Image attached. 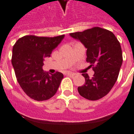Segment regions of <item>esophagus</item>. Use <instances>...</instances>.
Instances as JSON below:
<instances>
[{
	"label": "esophagus",
	"mask_w": 134,
	"mask_h": 134,
	"mask_svg": "<svg viewBox=\"0 0 134 134\" xmlns=\"http://www.w3.org/2000/svg\"><path fill=\"white\" fill-rule=\"evenodd\" d=\"M66 75H70V76H74L75 74L74 72H68L66 73Z\"/></svg>",
	"instance_id": "obj_1"
}]
</instances>
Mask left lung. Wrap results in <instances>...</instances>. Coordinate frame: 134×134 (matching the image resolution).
I'll return each mask as SVG.
<instances>
[{"label":"left lung","instance_id":"left-lung-1","mask_svg":"<svg viewBox=\"0 0 134 134\" xmlns=\"http://www.w3.org/2000/svg\"><path fill=\"white\" fill-rule=\"evenodd\" d=\"M70 35L87 48L86 61L95 72L92 78L86 73L82 74L85 82L77 88L80 95L90 100L103 98L115 85L123 62L120 42L113 32L100 27Z\"/></svg>","mask_w":134,"mask_h":134}]
</instances>
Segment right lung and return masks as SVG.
<instances>
[{
  "mask_svg": "<svg viewBox=\"0 0 134 134\" xmlns=\"http://www.w3.org/2000/svg\"><path fill=\"white\" fill-rule=\"evenodd\" d=\"M64 37V35L54 37L26 35L19 38L13 45L11 62L17 81L31 99L46 100L58 90L63 74L56 72L49 75L42 66L45 57H50Z\"/></svg>",
  "mask_w": 134,
  "mask_h": 134,
  "instance_id": "1",
  "label": "right lung"
}]
</instances>
